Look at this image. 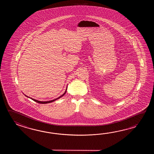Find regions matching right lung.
I'll return each instance as SVG.
<instances>
[{"label": "right lung", "mask_w": 154, "mask_h": 154, "mask_svg": "<svg viewBox=\"0 0 154 154\" xmlns=\"http://www.w3.org/2000/svg\"><path fill=\"white\" fill-rule=\"evenodd\" d=\"M67 86H66V91L64 92V93L63 94V95H61L60 96H59L58 97V98H56V99H54V100H51V101H38V100H36L35 99H34V98H31V97H29V96H27L26 95H25V96H26L27 97H29V98H31V100H33L34 101L36 102H37V103H42V104H46V103H51V102H53L55 101H56L57 100H58V99H59V98H60V97H62V96H63L64 95L66 94V90H67Z\"/></svg>", "instance_id": "obj_1"}]
</instances>
